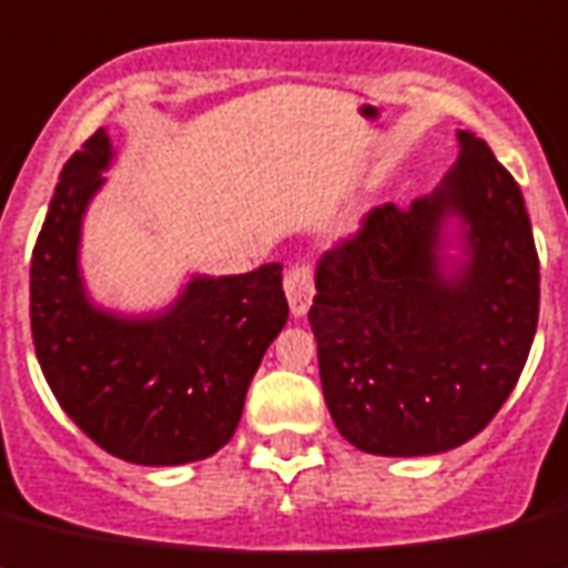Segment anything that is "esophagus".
<instances>
[{"label":"esophagus","instance_id":"1","mask_svg":"<svg viewBox=\"0 0 568 568\" xmlns=\"http://www.w3.org/2000/svg\"><path fill=\"white\" fill-rule=\"evenodd\" d=\"M284 293H287L290 310L293 316H304L313 304V293H316V278H313V266L310 264H293L284 275Z\"/></svg>","mask_w":568,"mask_h":568}]
</instances>
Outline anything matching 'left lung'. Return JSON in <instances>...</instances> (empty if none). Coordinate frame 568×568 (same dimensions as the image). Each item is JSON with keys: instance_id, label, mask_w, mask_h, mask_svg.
Instances as JSON below:
<instances>
[{"instance_id": "1", "label": "left lung", "mask_w": 568, "mask_h": 568, "mask_svg": "<svg viewBox=\"0 0 568 568\" xmlns=\"http://www.w3.org/2000/svg\"><path fill=\"white\" fill-rule=\"evenodd\" d=\"M434 195L385 203L324 252L310 327L338 434L379 457L468 443L515 390L540 313V261L520 186L486 140ZM464 221L469 261L442 273V224Z\"/></svg>"}]
</instances>
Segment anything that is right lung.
<instances>
[{"label":"right lung","mask_w":568,"mask_h":568,"mask_svg":"<svg viewBox=\"0 0 568 568\" xmlns=\"http://www.w3.org/2000/svg\"><path fill=\"white\" fill-rule=\"evenodd\" d=\"M111 143L97 129L62 166L31 258L37 358L77 428L111 457L183 465L232 439L246 387L287 322L281 264L197 275L149 318L97 310L77 266L85 206L103 186Z\"/></svg>","instance_id":"1"}]
</instances>
